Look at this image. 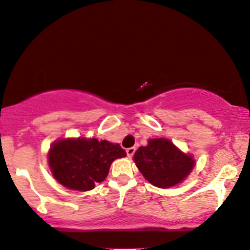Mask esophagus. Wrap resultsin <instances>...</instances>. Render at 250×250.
Masks as SVG:
<instances>
[{"label":"esophagus","mask_w":250,"mask_h":250,"mask_svg":"<svg viewBox=\"0 0 250 250\" xmlns=\"http://www.w3.org/2000/svg\"><path fill=\"white\" fill-rule=\"evenodd\" d=\"M134 152H135V148H134V147H130V148L126 149V153H127V156H128V158H132V156H133Z\"/></svg>","instance_id":"1"}]
</instances>
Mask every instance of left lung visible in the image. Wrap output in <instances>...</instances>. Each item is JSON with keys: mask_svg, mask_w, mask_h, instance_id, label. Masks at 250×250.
<instances>
[{"mask_svg": "<svg viewBox=\"0 0 250 250\" xmlns=\"http://www.w3.org/2000/svg\"><path fill=\"white\" fill-rule=\"evenodd\" d=\"M133 161L145 180L154 187L168 189L181 184L196 165L191 154L184 153L166 138L148 139L134 153Z\"/></svg>", "mask_w": 250, "mask_h": 250, "instance_id": "obj_1", "label": "left lung"}]
</instances>
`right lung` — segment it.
I'll use <instances>...</instances> for the list:
<instances>
[{
    "mask_svg": "<svg viewBox=\"0 0 250 250\" xmlns=\"http://www.w3.org/2000/svg\"><path fill=\"white\" fill-rule=\"evenodd\" d=\"M125 156L119 144L95 138H62L51 145L47 161L52 175L61 186L89 191L105 180L111 163Z\"/></svg>",
    "mask_w": 250,
    "mask_h": 250,
    "instance_id": "1",
    "label": "right lung"
}]
</instances>
